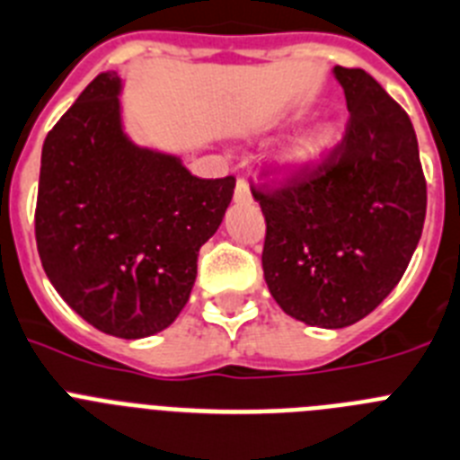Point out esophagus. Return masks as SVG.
<instances>
[{"label":"esophagus","instance_id":"1","mask_svg":"<svg viewBox=\"0 0 460 460\" xmlns=\"http://www.w3.org/2000/svg\"><path fill=\"white\" fill-rule=\"evenodd\" d=\"M234 199H235V203H252V194H250V187H247L245 181L235 182Z\"/></svg>","mask_w":460,"mask_h":460}]
</instances>
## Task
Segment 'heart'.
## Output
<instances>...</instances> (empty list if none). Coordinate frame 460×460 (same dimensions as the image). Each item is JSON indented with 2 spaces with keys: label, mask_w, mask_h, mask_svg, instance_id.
Listing matches in <instances>:
<instances>
[{
  "label": "heart",
  "mask_w": 460,
  "mask_h": 460,
  "mask_svg": "<svg viewBox=\"0 0 460 460\" xmlns=\"http://www.w3.org/2000/svg\"><path fill=\"white\" fill-rule=\"evenodd\" d=\"M310 118V111L301 109L294 111L285 118L282 125L294 127L301 125ZM341 143V129L333 119H317L313 127H307L303 134L296 138H291L282 150L278 153L275 162L278 169L287 175H307L313 171L322 169L329 162L331 155L335 153V147Z\"/></svg>",
  "instance_id": "heart-1"
}]
</instances>
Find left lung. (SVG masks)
Masks as SVG:
<instances>
[{
  "mask_svg": "<svg viewBox=\"0 0 460 460\" xmlns=\"http://www.w3.org/2000/svg\"><path fill=\"white\" fill-rule=\"evenodd\" d=\"M349 111L345 143L285 190H252L266 217L263 278L289 317L345 329L401 282L426 217L414 127L363 69L333 66Z\"/></svg>",
  "mask_w": 460,
  "mask_h": 460,
  "instance_id": "left-lung-1",
  "label": "left lung"
}]
</instances>
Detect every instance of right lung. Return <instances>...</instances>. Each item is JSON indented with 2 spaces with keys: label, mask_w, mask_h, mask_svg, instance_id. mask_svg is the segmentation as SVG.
I'll return each instance as SVG.
<instances>
[{
  "label": "right lung",
  "mask_w": 460,
  "mask_h": 460,
  "mask_svg": "<svg viewBox=\"0 0 460 460\" xmlns=\"http://www.w3.org/2000/svg\"><path fill=\"white\" fill-rule=\"evenodd\" d=\"M122 90L118 74H99L46 136L37 247L71 310L138 341L173 324L190 301L199 250L222 225L235 181H203L181 155L138 146Z\"/></svg>",
  "instance_id": "obj_1"
}]
</instances>
